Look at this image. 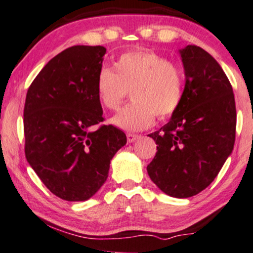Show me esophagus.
<instances>
[{
	"label": "esophagus",
	"mask_w": 253,
	"mask_h": 253,
	"mask_svg": "<svg viewBox=\"0 0 253 253\" xmlns=\"http://www.w3.org/2000/svg\"><path fill=\"white\" fill-rule=\"evenodd\" d=\"M139 137L138 135H135V133H126V138H127V142L129 143H132L133 141H136Z\"/></svg>",
	"instance_id": "1"
}]
</instances>
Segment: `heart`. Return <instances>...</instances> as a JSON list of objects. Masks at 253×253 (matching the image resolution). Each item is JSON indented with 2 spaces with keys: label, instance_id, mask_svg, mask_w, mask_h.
<instances>
[{
  "label": "heart",
  "instance_id": "1",
  "mask_svg": "<svg viewBox=\"0 0 253 253\" xmlns=\"http://www.w3.org/2000/svg\"><path fill=\"white\" fill-rule=\"evenodd\" d=\"M130 90L132 102L112 118L116 126L127 131L149 127L160 118L179 109L185 92L183 73L166 56L151 50H133L118 56L114 68L103 67L97 76L99 103L115 111Z\"/></svg>",
  "mask_w": 253,
  "mask_h": 253
}]
</instances>
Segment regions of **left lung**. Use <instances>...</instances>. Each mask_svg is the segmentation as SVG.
I'll return each instance as SVG.
<instances>
[{"instance_id":"obj_1","label":"left lung","mask_w":253,"mask_h":253,"mask_svg":"<svg viewBox=\"0 0 253 253\" xmlns=\"http://www.w3.org/2000/svg\"><path fill=\"white\" fill-rule=\"evenodd\" d=\"M179 53L183 99L168 123L148 135L157 153L147 171L163 193L185 199L209 187L232 154L237 114L232 86L218 61L195 44Z\"/></svg>"}]
</instances>
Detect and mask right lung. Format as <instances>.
I'll return each mask as SVG.
<instances>
[{
    "instance_id": "obj_1",
    "label": "right lung",
    "mask_w": 253,
    "mask_h": 253,
    "mask_svg": "<svg viewBox=\"0 0 253 253\" xmlns=\"http://www.w3.org/2000/svg\"><path fill=\"white\" fill-rule=\"evenodd\" d=\"M105 53L103 46L62 50L44 65L27 92L26 159L62 200L93 197L108 179L112 157L126 144L122 130L98 126L104 118L96 82Z\"/></svg>"
}]
</instances>
